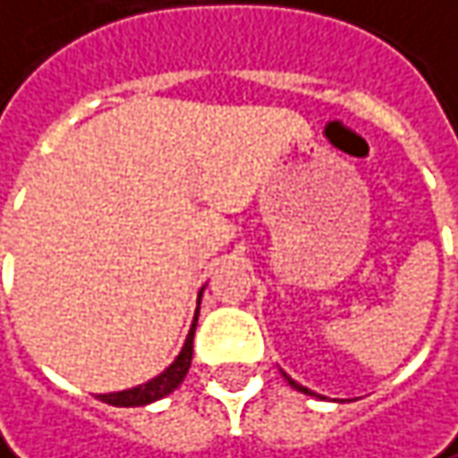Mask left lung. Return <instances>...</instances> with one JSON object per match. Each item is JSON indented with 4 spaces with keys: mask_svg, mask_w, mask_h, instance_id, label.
Instances as JSON below:
<instances>
[{
    "mask_svg": "<svg viewBox=\"0 0 458 458\" xmlns=\"http://www.w3.org/2000/svg\"><path fill=\"white\" fill-rule=\"evenodd\" d=\"M281 376H284V377H286V380H289V386H292V388H297V391H302V394H310V391H308L305 386H300V383H294V380H292V377L286 376V373H281Z\"/></svg>",
    "mask_w": 458,
    "mask_h": 458,
    "instance_id": "1",
    "label": "left lung"
}]
</instances>
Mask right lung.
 <instances>
[{"label":"right lung","instance_id":"add662e5","mask_svg":"<svg viewBox=\"0 0 458 458\" xmlns=\"http://www.w3.org/2000/svg\"><path fill=\"white\" fill-rule=\"evenodd\" d=\"M203 294V292H200ZM200 305V300H198ZM200 312V308H198ZM198 312H195V320H192V328L184 339V346L177 354V360L161 373V376L150 377L143 386H135V388H127V391H116V394H101L98 399L112 404V407H143V404H150V402H158L164 399L166 394H172L177 386H180L187 370H190V362H192V336H195V326H198Z\"/></svg>","mask_w":458,"mask_h":458}]
</instances>
